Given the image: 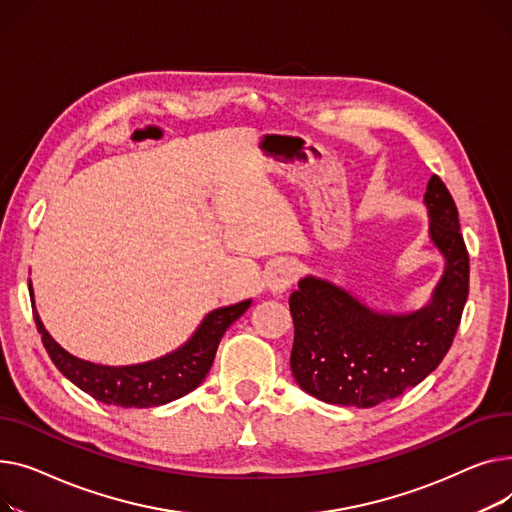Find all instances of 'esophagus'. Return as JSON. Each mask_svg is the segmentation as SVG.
I'll list each match as a JSON object with an SVG mask.
<instances>
[{
  "mask_svg": "<svg viewBox=\"0 0 512 512\" xmlns=\"http://www.w3.org/2000/svg\"><path fill=\"white\" fill-rule=\"evenodd\" d=\"M295 277H297L295 264L285 260V262H279L273 270H270L266 285L273 293H285L295 283Z\"/></svg>",
  "mask_w": 512,
  "mask_h": 512,
  "instance_id": "obj_1",
  "label": "esophagus"
}]
</instances>
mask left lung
<instances>
[{
    "instance_id": "left-lung-1",
    "label": "left lung",
    "mask_w": 512,
    "mask_h": 512,
    "mask_svg": "<svg viewBox=\"0 0 512 512\" xmlns=\"http://www.w3.org/2000/svg\"><path fill=\"white\" fill-rule=\"evenodd\" d=\"M424 204L444 273L430 302L413 312H378L314 275L289 297L295 337L291 372L308 395L343 407H374L422 382L448 353L469 293V254L453 196L432 175Z\"/></svg>"
}]
</instances>
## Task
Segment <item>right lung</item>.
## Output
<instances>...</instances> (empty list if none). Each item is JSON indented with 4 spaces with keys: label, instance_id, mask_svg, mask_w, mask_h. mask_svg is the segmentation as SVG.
Listing matches in <instances>:
<instances>
[{
    "label": "right lung",
    "instance_id": "obj_1",
    "mask_svg": "<svg viewBox=\"0 0 512 512\" xmlns=\"http://www.w3.org/2000/svg\"><path fill=\"white\" fill-rule=\"evenodd\" d=\"M28 291L33 297L35 322L43 345L57 370L101 403L138 409L165 405L192 393L213 366L225 330L252 304V299H244L239 304L208 312L194 330V335L182 347L163 357L132 366H101L68 353L47 333L37 314L35 293L30 283Z\"/></svg>",
    "mask_w": 512,
    "mask_h": 512
}]
</instances>
